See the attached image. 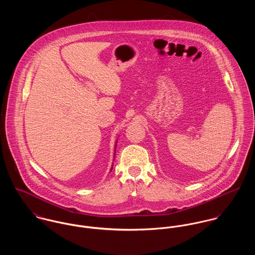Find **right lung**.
Returning <instances> with one entry per match:
<instances>
[{
  "instance_id": "obj_1",
  "label": "right lung",
  "mask_w": 255,
  "mask_h": 255,
  "mask_svg": "<svg viewBox=\"0 0 255 255\" xmlns=\"http://www.w3.org/2000/svg\"><path fill=\"white\" fill-rule=\"evenodd\" d=\"M116 143H117V141H115V147H114V155H115V148H116ZM114 165V164H113ZM112 170H113V167H112ZM111 170V171H112Z\"/></svg>"
}]
</instances>
